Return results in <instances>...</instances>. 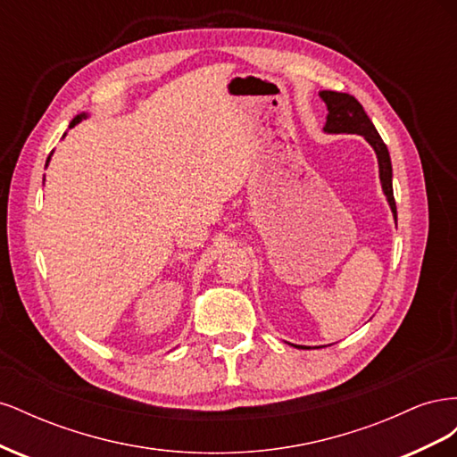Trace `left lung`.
<instances>
[{
  "mask_svg": "<svg viewBox=\"0 0 457 457\" xmlns=\"http://www.w3.org/2000/svg\"><path fill=\"white\" fill-rule=\"evenodd\" d=\"M320 99L328 106V116H326V133H356L362 135L364 139L371 145L378 154L379 163V179H381V188L386 196V202L391 205V212L396 220V204L393 195V165L391 156L386 145L379 137L376 126H373L368 114L364 112L362 104L358 103L353 95L349 93H337V91H320ZM301 349V347H299Z\"/></svg>",
  "mask_w": 457,
  "mask_h": 457,
  "instance_id": "8db88e82",
  "label": "left lung"
}]
</instances>
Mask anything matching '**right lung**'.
I'll list each match as a JSON object with an SVG mask.
<instances>
[{"label": "right lung", "mask_w": 457, "mask_h": 457, "mask_svg": "<svg viewBox=\"0 0 457 457\" xmlns=\"http://www.w3.org/2000/svg\"><path fill=\"white\" fill-rule=\"evenodd\" d=\"M86 116H87V114H86V112H84V114H79V116H76V118H74V120H72V121H71V128H74V126H76V123H79V121H81V120H84V118H86ZM49 160H51V156H49V158H47V163H49Z\"/></svg>", "instance_id": "add662e5"}]
</instances>
